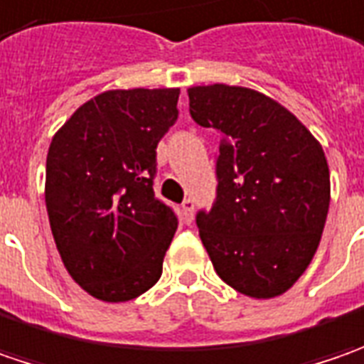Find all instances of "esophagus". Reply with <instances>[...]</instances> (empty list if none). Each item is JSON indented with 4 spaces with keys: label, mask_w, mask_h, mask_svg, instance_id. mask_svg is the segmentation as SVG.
Returning <instances> with one entry per match:
<instances>
[{
    "label": "esophagus",
    "mask_w": 364,
    "mask_h": 364,
    "mask_svg": "<svg viewBox=\"0 0 364 364\" xmlns=\"http://www.w3.org/2000/svg\"><path fill=\"white\" fill-rule=\"evenodd\" d=\"M182 218H184L186 223H192V218H194V200H192V198H186V200L182 203Z\"/></svg>",
    "instance_id": "34e87169"
}]
</instances>
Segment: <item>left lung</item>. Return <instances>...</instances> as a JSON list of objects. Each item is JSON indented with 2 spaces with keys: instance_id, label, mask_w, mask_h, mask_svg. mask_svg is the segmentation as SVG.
I'll use <instances>...</instances> for the list:
<instances>
[{
  "instance_id": "left-lung-1",
  "label": "left lung",
  "mask_w": 364,
  "mask_h": 364,
  "mask_svg": "<svg viewBox=\"0 0 364 364\" xmlns=\"http://www.w3.org/2000/svg\"><path fill=\"white\" fill-rule=\"evenodd\" d=\"M190 115L220 135L217 198L196 225L218 277L245 296L287 291L314 257L330 204L322 146L277 101L245 87L188 89Z\"/></svg>"
}]
</instances>
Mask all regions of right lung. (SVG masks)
Listing matches in <instances>:
<instances>
[{
	"instance_id": "1",
	"label": "right lung",
	"mask_w": 364,
	"mask_h": 364,
	"mask_svg": "<svg viewBox=\"0 0 364 364\" xmlns=\"http://www.w3.org/2000/svg\"><path fill=\"white\" fill-rule=\"evenodd\" d=\"M180 89L107 91L52 137L46 210L64 267L92 298L129 301L161 275L178 217L154 192Z\"/></svg>"
}]
</instances>
